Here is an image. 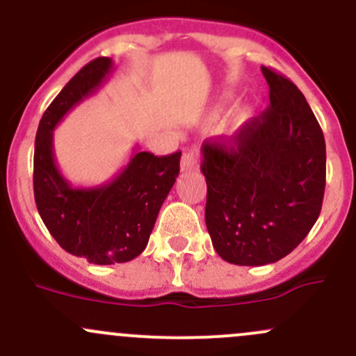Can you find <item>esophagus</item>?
<instances>
[{"label":"esophagus","mask_w":356,"mask_h":356,"mask_svg":"<svg viewBox=\"0 0 356 356\" xmlns=\"http://www.w3.org/2000/svg\"><path fill=\"white\" fill-rule=\"evenodd\" d=\"M200 165V160H198V155H196L195 152H188L182 155V160H181V170L182 172H191V170H196Z\"/></svg>","instance_id":"obj_1"}]
</instances>
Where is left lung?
Masks as SVG:
<instances>
[{"mask_svg": "<svg viewBox=\"0 0 356 356\" xmlns=\"http://www.w3.org/2000/svg\"><path fill=\"white\" fill-rule=\"evenodd\" d=\"M270 106L238 132L234 146L204 141V222L215 251L234 265L274 264L321 215L325 141L314 111L284 75L261 67Z\"/></svg>", "mask_w": 356, "mask_h": 356, "instance_id": "1", "label": "left lung"}]
</instances>
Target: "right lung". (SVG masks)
<instances>
[{
  "label": "right lung",
  "mask_w": 356,
  "mask_h": 356,
  "mask_svg": "<svg viewBox=\"0 0 356 356\" xmlns=\"http://www.w3.org/2000/svg\"><path fill=\"white\" fill-rule=\"evenodd\" d=\"M111 68V58L102 56L68 81L42 115L34 148V198L42 222L63 250L96 265L125 264L145 251L181 160V153L155 156L136 146L127 165L105 184L74 188L63 177L53 131L102 88Z\"/></svg>",
  "instance_id": "obj_1"
}]
</instances>
